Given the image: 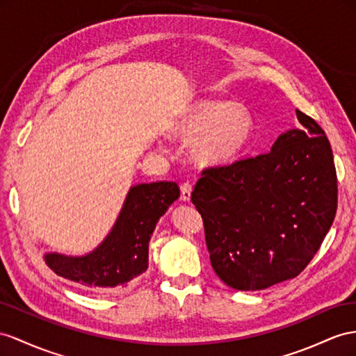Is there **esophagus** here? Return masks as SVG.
<instances>
[{"instance_id":"34e87169","label":"esophagus","mask_w":356,"mask_h":356,"mask_svg":"<svg viewBox=\"0 0 356 356\" xmlns=\"http://www.w3.org/2000/svg\"><path fill=\"white\" fill-rule=\"evenodd\" d=\"M191 193H193V185L189 181H184L180 186V197L184 202H189L191 200Z\"/></svg>"}]
</instances>
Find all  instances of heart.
Listing matches in <instances>:
<instances>
[{
	"label": "heart",
	"instance_id": "1",
	"mask_svg": "<svg viewBox=\"0 0 356 356\" xmlns=\"http://www.w3.org/2000/svg\"><path fill=\"white\" fill-rule=\"evenodd\" d=\"M175 135L193 141V156L202 165H224L247 149L254 118L247 108L227 100H202L175 126Z\"/></svg>",
	"mask_w": 356,
	"mask_h": 356
}]
</instances>
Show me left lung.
Segmentation results:
<instances>
[{"mask_svg": "<svg viewBox=\"0 0 356 356\" xmlns=\"http://www.w3.org/2000/svg\"><path fill=\"white\" fill-rule=\"evenodd\" d=\"M269 153L207 167L191 194L202 213L215 273L236 290L298 277L321 248L337 212L331 144L314 118Z\"/></svg>", "mask_w": 356, "mask_h": 356, "instance_id": "obj_1", "label": "left lung"}]
</instances>
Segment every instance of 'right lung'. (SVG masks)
<instances>
[{
    "label": "right lung",
    "mask_w": 356,
    "mask_h": 356,
    "mask_svg": "<svg viewBox=\"0 0 356 356\" xmlns=\"http://www.w3.org/2000/svg\"><path fill=\"white\" fill-rule=\"evenodd\" d=\"M179 194L172 181L134 186L114 229L100 247L84 257L47 254V265L57 275L86 289L126 287L149 268V242L154 225Z\"/></svg>",
    "instance_id": "1"
}]
</instances>
